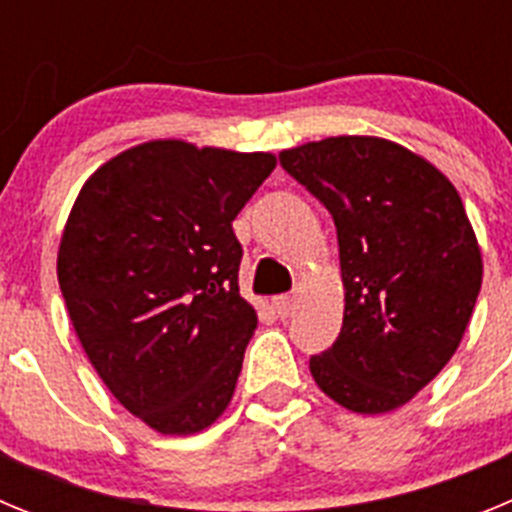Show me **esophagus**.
Segmentation results:
<instances>
[{"mask_svg": "<svg viewBox=\"0 0 512 512\" xmlns=\"http://www.w3.org/2000/svg\"><path fill=\"white\" fill-rule=\"evenodd\" d=\"M297 307V297L295 295H279L274 297V310L279 312V318H289Z\"/></svg>", "mask_w": 512, "mask_h": 512, "instance_id": "esophagus-1", "label": "esophagus"}]
</instances>
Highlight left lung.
<instances>
[{"mask_svg": "<svg viewBox=\"0 0 512 512\" xmlns=\"http://www.w3.org/2000/svg\"><path fill=\"white\" fill-rule=\"evenodd\" d=\"M333 215L346 310L312 356L320 390L377 415L418 395L459 348L482 287V253L459 192L392 140L338 135L279 153Z\"/></svg>", "mask_w": 512, "mask_h": 512, "instance_id": "obj_1", "label": "left lung"}]
</instances>
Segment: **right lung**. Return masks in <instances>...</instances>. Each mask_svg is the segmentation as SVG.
I'll use <instances>...</instances> for the list:
<instances>
[{"instance_id": "right-lung-1", "label": "right lung", "mask_w": 512, "mask_h": 512, "mask_svg": "<svg viewBox=\"0 0 512 512\" xmlns=\"http://www.w3.org/2000/svg\"><path fill=\"white\" fill-rule=\"evenodd\" d=\"M271 153L151 140L99 166L58 248L76 336L122 408L189 436L228 408L259 325L238 292L235 215Z\"/></svg>"}]
</instances>
